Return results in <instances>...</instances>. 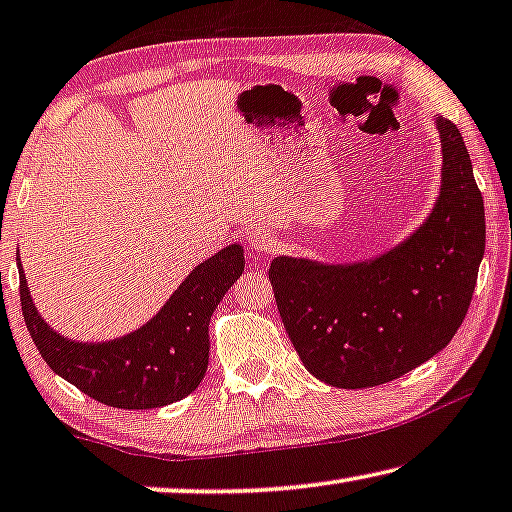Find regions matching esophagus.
<instances>
[{"instance_id":"1","label":"esophagus","mask_w":512,"mask_h":512,"mask_svg":"<svg viewBox=\"0 0 512 512\" xmlns=\"http://www.w3.org/2000/svg\"><path fill=\"white\" fill-rule=\"evenodd\" d=\"M249 247L251 251H256V254H270V251L277 247V240H274L272 233L256 231L249 235Z\"/></svg>"}]
</instances>
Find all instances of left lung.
Wrapping results in <instances>:
<instances>
[{"label":"left lung","instance_id":"1","mask_svg":"<svg viewBox=\"0 0 512 512\" xmlns=\"http://www.w3.org/2000/svg\"><path fill=\"white\" fill-rule=\"evenodd\" d=\"M442 183L428 217L384 254L355 263L277 256L283 327L313 377L366 389L444 350L467 316L485 251V208L465 141L435 116Z\"/></svg>","mask_w":512,"mask_h":512}]
</instances>
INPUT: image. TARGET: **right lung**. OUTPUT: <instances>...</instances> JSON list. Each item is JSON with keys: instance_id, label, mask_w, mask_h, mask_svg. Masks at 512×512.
<instances>
[{"instance_id": "obj_1", "label": "right lung", "mask_w": 512, "mask_h": 512, "mask_svg": "<svg viewBox=\"0 0 512 512\" xmlns=\"http://www.w3.org/2000/svg\"><path fill=\"white\" fill-rule=\"evenodd\" d=\"M20 270V302L38 352L54 373L86 396L119 410H153L178 403L199 387L208 368L212 311L245 272L238 242L194 267L155 316L112 341H73L38 313Z\"/></svg>"}]
</instances>
